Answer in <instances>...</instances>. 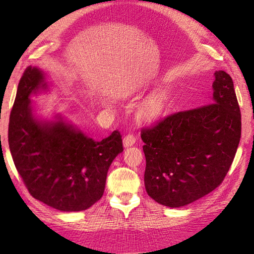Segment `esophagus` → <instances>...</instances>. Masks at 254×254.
Instances as JSON below:
<instances>
[{"label": "esophagus", "mask_w": 254, "mask_h": 254, "mask_svg": "<svg viewBox=\"0 0 254 254\" xmlns=\"http://www.w3.org/2000/svg\"><path fill=\"white\" fill-rule=\"evenodd\" d=\"M135 143V137L133 134H127V136H124L123 139V147L124 148H128V147H132V145H134Z\"/></svg>", "instance_id": "esophagus-1"}]
</instances>
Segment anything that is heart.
I'll use <instances>...</instances> for the list:
<instances>
[{
	"mask_svg": "<svg viewBox=\"0 0 254 254\" xmlns=\"http://www.w3.org/2000/svg\"><path fill=\"white\" fill-rule=\"evenodd\" d=\"M169 106V92L166 88H159L144 98L137 107L136 115L141 122L151 123L160 119Z\"/></svg>",
	"mask_w": 254,
	"mask_h": 254,
	"instance_id": "b5f03b06",
	"label": "heart"
}]
</instances>
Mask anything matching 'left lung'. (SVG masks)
Masks as SVG:
<instances>
[{"label": "left lung", "instance_id": "left-lung-1", "mask_svg": "<svg viewBox=\"0 0 254 254\" xmlns=\"http://www.w3.org/2000/svg\"><path fill=\"white\" fill-rule=\"evenodd\" d=\"M210 104L169 115L143 128L144 185L157 203L183 207L220 186L241 137V112L233 80L215 71Z\"/></svg>", "mask_w": 254, "mask_h": 254}]
</instances>
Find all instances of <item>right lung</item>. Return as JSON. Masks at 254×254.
I'll return each instance as SVG.
<instances>
[{
  "label": "right lung",
  "mask_w": 254,
  "mask_h": 254,
  "mask_svg": "<svg viewBox=\"0 0 254 254\" xmlns=\"http://www.w3.org/2000/svg\"><path fill=\"white\" fill-rule=\"evenodd\" d=\"M49 89L40 68L21 77L8 123V147L30 194L62 212H80L101 199L111 163L123 151L119 131L102 141L63 117H38L31 95Z\"/></svg>",
  "instance_id": "1"
}]
</instances>
